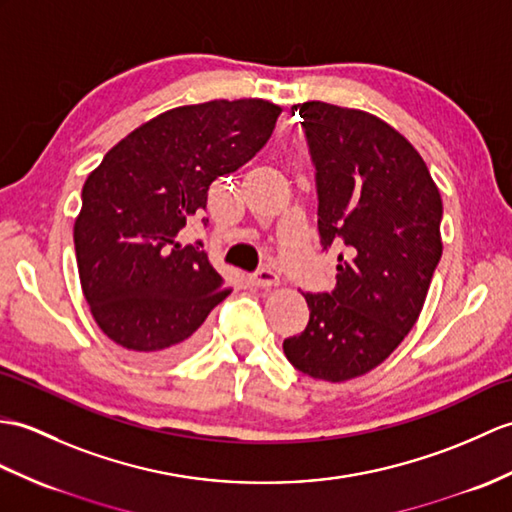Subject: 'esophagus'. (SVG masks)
Returning a JSON list of instances; mask_svg holds the SVG:
<instances>
[{
    "mask_svg": "<svg viewBox=\"0 0 512 512\" xmlns=\"http://www.w3.org/2000/svg\"><path fill=\"white\" fill-rule=\"evenodd\" d=\"M251 283L255 285V288H272V285L279 283V275L270 268H261V270L253 272Z\"/></svg>",
    "mask_w": 512,
    "mask_h": 512,
    "instance_id": "obj_1",
    "label": "esophagus"
}]
</instances>
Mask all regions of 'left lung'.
Masks as SVG:
<instances>
[{
    "label": "left lung",
    "mask_w": 512,
    "mask_h": 512,
    "mask_svg": "<svg viewBox=\"0 0 512 512\" xmlns=\"http://www.w3.org/2000/svg\"><path fill=\"white\" fill-rule=\"evenodd\" d=\"M294 111L316 170L320 246L338 264L334 290L303 294L310 323L283 351L305 375L347 382L417 323L443 255V202L421 154L375 115L327 102Z\"/></svg>",
    "instance_id": "left-lung-1"
}]
</instances>
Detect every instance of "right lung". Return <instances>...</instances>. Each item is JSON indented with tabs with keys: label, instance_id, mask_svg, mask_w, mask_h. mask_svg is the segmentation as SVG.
<instances>
[{
	"label": "right lung",
	"instance_id": "right-lung-1",
	"mask_svg": "<svg viewBox=\"0 0 512 512\" xmlns=\"http://www.w3.org/2000/svg\"><path fill=\"white\" fill-rule=\"evenodd\" d=\"M279 113L255 98L178 106L133 130L89 174L76 259L95 323L115 344L148 360L196 347L229 290L202 242L181 246L178 233L207 209L218 176L266 146Z\"/></svg>",
	"mask_w": 512,
	"mask_h": 512
}]
</instances>
